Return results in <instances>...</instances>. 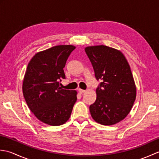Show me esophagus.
<instances>
[{
  "label": "esophagus",
  "mask_w": 159,
  "mask_h": 159,
  "mask_svg": "<svg viewBox=\"0 0 159 159\" xmlns=\"http://www.w3.org/2000/svg\"><path fill=\"white\" fill-rule=\"evenodd\" d=\"M79 93H85V92H86V91L85 90H84V89H79Z\"/></svg>",
  "instance_id": "34e87169"
}]
</instances>
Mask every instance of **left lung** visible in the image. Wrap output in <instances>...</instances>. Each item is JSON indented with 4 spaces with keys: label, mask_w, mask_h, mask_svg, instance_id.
Listing matches in <instances>:
<instances>
[{
    "label": "left lung",
    "mask_w": 159,
    "mask_h": 159,
    "mask_svg": "<svg viewBox=\"0 0 159 159\" xmlns=\"http://www.w3.org/2000/svg\"><path fill=\"white\" fill-rule=\"evenodd\" d=\"M95 72L102 81L96 89V100L91 104V116L105 126L126 117L136 98V86L126 57L121 51L100 45L85 48Z\"/></svg>",
    "instance_id": "8db88e82"
}]
</instances>
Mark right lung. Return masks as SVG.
I'll list each match as a JSON object with an SVG mask.
<instances>
[{"mask_svg":"<svg viewBox=\"0 0 159 159\" xmlns=\"http://www.w3.org/2000/svg\"><path fill=\"white\" fill-rule=\"evenodd\" d=\"M75 48L72 45L53 46L36 53L28 64L23 95L30 110L43 123L60 126L70 117L77 92L63 89L59 85L66 79L67 59Z\"/></svg>","mask_w":159,"mask_h":159,"instance_id":"right-lung-1","label":"right lung"}]
</instances>
